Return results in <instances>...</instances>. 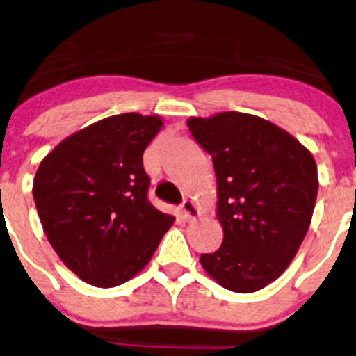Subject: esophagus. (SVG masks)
<instances>
[{"mask_svg":"<svg viewBox=\"0 0 356 356\" xmlns=\"http://www.w3.org/2000/svg\"><path fill=\"white\" fill-rule=\"evenodd\" d=\"M181 215L186 222H188V220H193L199 215V209H197L192 200H184L181 205Z\"/></svg>","mask_w":356,"mask_h":356,"instance_id":"esophagus-1","label":"esophagus"}]
</instances>
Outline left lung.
<instances>
[{
  "mask_svg": "<svg viewBox=\"0 0 356 356\" xmlns=\"http://www.w3.org/2000/svg\"><path fill=\"white\" fill-rule=\"evenodd\" d=\"M188 129L211 156L223 241L200 263L220 286L254 292L289 266L309 230L317 165L289 133L259 116L225 111L191 118Z\"/></svg>",
  "mask_w": 356,
  "mask_h": 356,
  "instance_id": "left-lung-1",
  "label": "left lung"
}]
</instances>
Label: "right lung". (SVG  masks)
<instances>
[{"label":"right lung","instance_id":"add662e5","mask_svg":"<svg viewBox=\"0 0 356 356\" xmlns=\"http://www.w3.org/2000/svg\"><path fill=\"white\" fill-rule=\"evenodd\" d=\"M161 128L159 116H110L64 139L35 172L33 195L47 240L88 284L131 279L174 222L147 199L143 165Z\"/></svg>","mask_w":356,"mask_h":356}]
</instances>
